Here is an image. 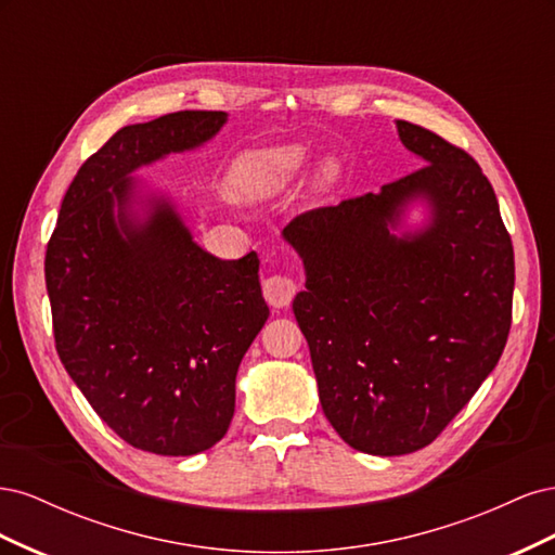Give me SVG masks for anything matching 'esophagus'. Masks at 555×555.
<instances>
[{
  "mask_svg": "<svg viewBox=\"0 0 555 555\" xmlns=\"http://www.w3.org/2000/svg\"><path fill=\"white\" fill-rule=\"evenodd\" d=\"M263 296L268 300V306L287 308L292 304V298L296 296V282L284 275H271L263 280Z\"/></svg>",
  "mask_w": 555,
  "mask_h": 555,
  "instance_id": "esophagus-1",
  "label": "esophagus"
}]
</instances>
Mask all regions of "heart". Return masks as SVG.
<instances>
[{
	"label": "heart",
	"mask_w": 555,
	"mask_h": 555,
	"mask_svg": "<svg viewBox=\"0 0 555 555\" xmlns=\"http://www.w3.org/2000/svg\"><path fill=\"white\" fill-rule=\"evenodd\" d=\"M310 162V150L300 143H282L271 147L247 150L231 162L227 173V192L241 204H261L284 192ZM340 178V164L333 157L319 159L312 169L310 188L328 192Z\"/></svg>",
	"instance_id": "1"
}]
</instances>
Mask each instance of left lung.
<instances>
[{
	"label": "left lung",
	"instance_id": "8db88e82",
	"mask_svg": "<svg viewBox=\"0 0 555 555\" xmlns=\"http://www.w3.org/2000/svg\"><path fill=\"white\" fill-rule=\"evenodd\" d=\"M422 169L284 227L306 268L294 298L319 402L357 451L430 444L498 365L514 249L489 178L461 147L396 120ZM422 207L423 222H409Z\"/></svg>",
	"mask_w": 555,
	"mask_h": 555
}]
</instances>
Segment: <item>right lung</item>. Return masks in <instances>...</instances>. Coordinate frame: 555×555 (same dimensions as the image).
Listing matches in <instances>:
<instances>
[{"label":"right lung","instance_id":"obj_1","mask_svg":"<svg viewBox=\"0 0 555 555\" xmlns=\"http://www.w3.org/2000/svg\"><path fill=\"white\" fill-rule=\"evenodd\" d=\"M224 111H180L115 131L80 166L46 249L60 361L131 447L194 456L229 430L238 365L268 306L259 257L217 259L173 198L137 176L190 153Z\"/></svg>","mask_w":555,"mask_h":555}]
</instances>
